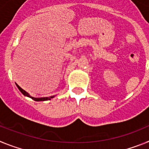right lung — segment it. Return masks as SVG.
<instances>
[{"mask_svg": "<svg viewBox=\"0 0 149 149\" xmlns=\"http://www.w3.org/2000/svg\"><path fill=\"white\" fill-rule=\"evenodd\" d=\"M16 86L18 88V89L21 91V93H22V94L24 95H25V96H27V97H29V98H32L33 100H34V101H48V100H51V98H53L54 96H51V97H43V98H34V97H32V96H30V95L28 94V93L26 92V91L24 90L23 89H22V88L20 87V86H18V84H16Z\"/></svg>", "mask_w": 149, "mask_h": 149, "instance_id": "1", "label": "right lung"}]
</instances>
